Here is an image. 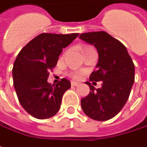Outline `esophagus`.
Masks as SVG:
<instances>
[{"mask_svg":"<svg viewBox=\"0 0 147 147\" xmlns=\"http://www.w3.org/2000/svg\"><path fill=\"white\" fill-rule=\"evenodd\" d=\"M79 84L77 82H75V81H71V86H78Z\"/></svg>","mask_w":147,"mask_h":147,"instance_id":"obj_1","label":"esophagus"}]
</instances>
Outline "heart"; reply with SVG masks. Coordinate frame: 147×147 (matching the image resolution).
I'll list each match as a JSON object with an SVG mask.
<instances>
[{
  "label": "heart",
  "mask_w": 147,
  "mask_h": 147,
  "mask_svg": "<svg viewBox=\"0 0 147 147\" xmlns=\"http://www.w3.org/2000/svg\"><path fill=\"white\" fill-rule=\"evenodd\" d=\"M71 76L73 77L74 79H79V78H80V74L78 73V72H75V73H73L71 75Z\"/></svg>",
  "instance_id": "heart-1"
}]
</instances>
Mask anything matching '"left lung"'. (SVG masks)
<instances>
[{
  "label": "left lung",
  "instance_id": "obj_1",
  "mask_svg": "<svg viewBox=\"0 0 147 147\" xmlns=\"http://www.w3.org/2000/svg\"><path fill=\"white\" fill-rule=\"evenodd\" d=\"M79 38L97 49L99 61L90 80L102 81L98 89L86 82L90 91L80 100L81 108L94 120H109L121 111L128 99L135 80V66L124 45L105 31L84 33Z\"/></svg>",
  "mask_w": 147,
  "mask_h": 147
}]
</instances>
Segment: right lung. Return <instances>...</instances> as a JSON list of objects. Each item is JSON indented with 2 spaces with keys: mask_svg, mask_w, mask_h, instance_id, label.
I'll list each match as a JSON object with an SVG mask.
<instances>
[{
  "mask_svg": "<svg viewBox=\"0 0 147 147\" xmlns=\"http://www.w3.org/2000/svg\"><path fill=\"white\" fill-rule=\"evenodd\" d=\"M79 34L43 33L28 42L16 57L12 69L18 99L25 111L38 119L53 117L71 82L62 78L57 84L48 82L49 71L57 65L62 49Z\"/></svg>",
  "mask_w": 147,
  "mask_h": 147,
  "instance_id": "1",
  "label": "right lung"
}]
</instances>
